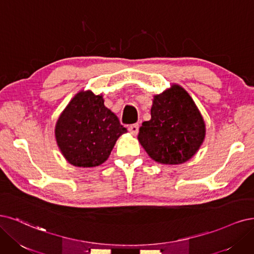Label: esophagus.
<instances>
[{"label":"esophagus","mask_w":254,"mask_h":254,"mask_svg":"<svg viewBox=\"0 0 254 254\" xmlns=\"http://www.w3.org/2000/svg\"><path fill=\"white\" fill-rule=\"evenodd\" d=\"M128 130L129 133L132 135H137L138 132H139V125L138 124H135V125H132L128 127Z\"/></svg>","instance_id":"esophagus-1"}]
</instances>
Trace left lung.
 Segmentation results:
<instances>
[{
  "instance_id": "left-lung-1",
  "label": "left lung",
  "mask_w": 254,
  "mask_h": 254,
  "mask_svg": "<svg viewBox=\"0 0 254 254\" xmlns=\"http://www.w3.org/2000/svg\"><path fill=\"white\" fill-rule=\"evenodd\" d=\"M206 124L184 87L172 84L154 95L151 119L142 122L138 141L149 156L162 165H181L198 152Z\"/></svg>"
}]
</instances>
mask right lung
<instances>
[{
    "mask_svg": "<svg viewBox=\"0 0 254 254\" xmlns=\"http://www.w3.org/2000/svg\"><path fill=\"white\" fill-rule=\"evenodd\" d=\"M127 132L104 105L103 96L80 91L56 122L55 136L63 157L80 168L100 166L109 158L117 139Z\"/></svg>",
    "mask_w": 254,
    "mask_h": 254,
    "instance_id": "obj_1",
    "label": "right lung"
}]
</instances>
